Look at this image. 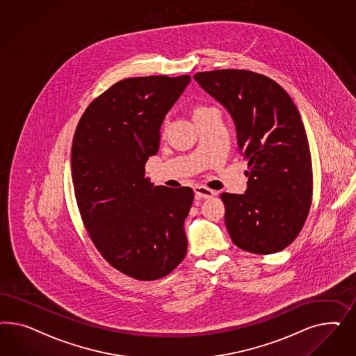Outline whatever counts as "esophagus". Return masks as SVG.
<instances>
[{
	"mask_svg": "<svg viewBox=\"0 0 356 356\" xmlns=\"http://www.w3.org/2000/svg\"><path fill=\"white\" fill-rule=\"evenodd\" d=\"M194 193L197 195V198H205V200H209V198L216 195L214 191H211V189H209L206 186H202V185H197L194 188Z\"/></svg>",
	"mask_w": 356,
	"mask_h": 356,
	"instance_id": "obj_1",
	"label": "esophagus"
}]
</instances>
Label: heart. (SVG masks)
Here are the masks:
<instances>
[{"label":"heart","instance_id":"1","mask_svg":"<svg viewBox=\"0 0 356 356\" xmlns=\"http://www.w3.org/2000/svg\"><path fill=\"white\" fill-rule=\"evenodd\" d=\"M201 109H204V108H198V109H195V111H194V113H195V112H198V111H201Z\"/></svg>","mask_w":356,"mask_h":356}]
</instances>
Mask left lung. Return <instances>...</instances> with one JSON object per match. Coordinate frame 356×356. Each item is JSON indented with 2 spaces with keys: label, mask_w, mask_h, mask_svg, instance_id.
Returning a JSON list of instances; mask_svg holds the SVG:
<instances>
[{
  "label": "left lung",
  "mask_w": 356,
  "mask_h": 356,
  "mask_svg": "<svg viewBox=\"0 0 356 356\" xmlns=\"http://www.w3.org/2000/svg\"><path fill=\"white\" fill-rule=\"evenodd\" d=\"M193 78L228 111L238 151L248 159L245 193L220 194L231 240L250 253H277L299 235L312 201V161L300 113L262 74L223 69Z\"/></svg>",
  "instance_id": "8db88e82"
}]
</instances>
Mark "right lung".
<instances>
[{"instance_id":"1","label":"right lung","mask_w":356,"mask_h":356,"mask_svg":"<svg viewBox=\"0 0 356 356\" xmlns=\"http://www.w3.org/2000/svg\"><path fill=\"white\" fill-rule=\"evenodd\" d=\"M191 76L122 79L97 97L76 127L72 177L76 205L100 254L134 280H159L186 254L189 186H154L145 164Z\"/></svg>"}]
</instances>
